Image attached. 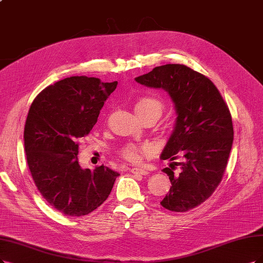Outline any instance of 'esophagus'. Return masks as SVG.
Returning a JSON list of instances; mask_svg holds the SVG:
<instances>
[{
  "label": "esophagus",
  "mask_w": 263,
  "mask_h": 263,
  "mask_svg": "<svg viewBox=\"0 0 263 263\" xmlns=\"http://www.w3.org/2000/svg\"><path fill=\"white\" fill-rule=\"evenodd\" d=\"M130 171L133 174H140V176H146V174H148V171H146L145 169H142V168H132V169H130Z\"/></svg>",
  "instance_id": "esophagus-1"
}]
</instances>
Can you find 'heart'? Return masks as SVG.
<instances>
[{
  "label": "heart",
  "instance_id": "obj_1",
  "mask_svg": "<svg viewBox=\"0 0 263 263\" xmlns=\"http://www.w3.org/2000/svg\"><path fill=\"white\" fill-rule=\"evenodd\" d=\"M135 111L138 112L141 119L154 117L158 119L164 109L163 102L155 96H142L135 102ZM154 153L152 143L145 142L142 144H128L121 148V157L130 162H139L143 156H151Z\"/></svg>",
  "mask_w": 263,
  "mask_h": 263
}]
</instances>
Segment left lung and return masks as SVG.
<instances>
[{"label":"left lung","instance_id":"1","mask_svg":"<svg viewBox=\"0 0 263 263\" xmlns=\"http://www.w3.org/2000/svg\"><path fill=\"white\" fill-rule=\"evenodd\" d=\"M135 81L166 90L174 103L176 126L160 158L182 161L162 170L172 186L160 205L189 211L212 195L224 174L234 135L229 107L209 78L185 65L155 67Z\"/></svg>","mask_w":263,"mask_h":263}]
</instances>
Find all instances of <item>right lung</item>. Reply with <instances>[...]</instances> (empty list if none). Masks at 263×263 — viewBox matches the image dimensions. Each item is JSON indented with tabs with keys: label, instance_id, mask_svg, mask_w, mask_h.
Wrapping results in <instances>:
<instances>
[{
	"label": "right lung",
	"instance_id": "right-lung-1",
	"mask_svg": "<svg viewBox=\"0 0 263 263\" xmlns=\"http://www.w3.org/2000/svg\"><path fill=\"white\" fill-rule=\"evenodd\" d=\"M118 82L77 76L48 85L29 109L24 140L29 170L50 205L68 217L89 215L109 196L118 172L82 169L79 142L91 132Z\"/></svg>",
	"mask_w": 263,
	"mask_h": 263
}]
</instances>
